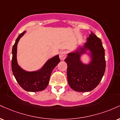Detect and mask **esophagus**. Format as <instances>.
Wrapping results in <instances>:
<instances>
[{
    "instance_id": "esophagus-1",
    "label": "esophagus",
    "mask_w": 120,
    "mask_h": 120,
    "mask_svg": "<svg viewBox=\"0 0 120 120\" xmlns=\"http://www.w3.org/2000/svg\"><path fill=\"white\" fill-rule=\"evenodd\" d=\"M66 57V53L65 51H63L60 52V54H59V57H60V60H64L65 57Z\"/></svg>"
}]
</instances>
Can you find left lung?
Returning a JSON list of instances; mask_svg holds the SVG:
<instances>
[{
  "label": "left lung",
  "mask_w": 120,
  "mask_h": 120,
  "mask_svg": "<svg viewBox=\"0 0 120 120\" xmlns=\"http://www.w3.org/2000/svg\"><path fill=\"white\" fill-rule=\"evenodd\" d=\"M86 42L78 45L69 52L65 59L67 63V78L69 86L75 91L90 92L96 87L106 69L105 50L100 38L90 32ZM86 55L89 61L84 62L82 57Z\"/></svg>",
  "instance_id": "obj_1"
}]
</instances>
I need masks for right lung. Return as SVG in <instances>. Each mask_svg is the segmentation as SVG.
Segmentation results:
<instances>
[{
    "mask_svg": "<svg viewBox=\"0 0 120 120\" xmlns=\"http://www.w3.org/2000/svg\"><path fill=\"white\" fill-rule=\"evenodd\" d=\"M26 31L17 37L12 48L11 69L13 74L19 86L27 92H36L44 90L49 83L52 71L60 63L59 55L48 59L40 69L34 71H27L22 68L17 61V46L20 38Z\"/></svg>",
    "mask_w": 120,
    "mask_h": 120,
    "instance_id": "obj_1",
    "label": "right lung"
}]
</instances>
